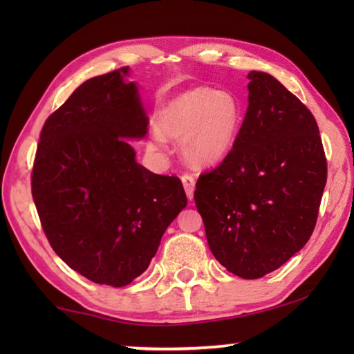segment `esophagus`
I'll use <instances>...</instances> for the list:
<instances>
[{"label": "esophagus", "instance_id": "esophagus-1", "mask_svg": "<svg viewBox=\"0 0 354 354\" xmlns=\"http://www.w3.org/2000/svg\"><path fill=\"white\" fill-rule=\"evenodd\" d=\"M181 181H183V185H184V190H185V195H187V198L192 200L194 198V192H195V179L192 175H185L181 176Z\"/></svg>", "mask_w": 354, "mask_h": 354}]
</instances>
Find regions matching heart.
Segmentation results:
<instances>
[{
	"label": "heart",
	"mask_w": 354,
	"mask_h": 354,
	"mask_svg": "<svg viewBox=\"0 0 354 354\" xmlns=\"http://www.w3.org/2000/svg\"><path fill=\"white\" fill-rule=\"evenodd\" d=\"M243 123V107L234 93L194 87L165 103L149 145L164 149L167 139L181 140V154L190 165L209 167L234 149Z\"/></svg>",
	"instance_id": "b5f03b06"
}]
</instances>
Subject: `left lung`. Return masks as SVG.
Segmentation results:
<instances>
[{"label":"left lung","mask_w":354,"mask_h":354,"mask_svg":"<svg viewBox=\"0 0 354 354\" xmlns=\"http://www.w3.org/2000/svg\"><path fill=\"white\" fill-rule=\"evenodd\" d=\"M248 109L232 151L196 181L195 205L221 266L262 278L313 234L326 158L313 113L277 77L248 73Z\"/></svg>","instance_id":"obj_1"}]
</instances>
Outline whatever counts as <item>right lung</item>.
Segmentation results:
<instances>
[{
    "instance_id": "right-lung-1",
    "label": "right lung",
    "mask_w": 354,
    "mask_h": 354,
    "mask_svg": "<svg viewBox=\"0 0 354 354\" xmlns=\"http://www.w3.org/2000/svg\"><path fill=\"white\" fill-rule=\"evenodd\" d=\"M129 67L82 82L44 124L32 198L48 242L75 272L123 287L140 277L187 206L176 176L136 160L148 117Z\"/></svg>"
}]
</instances>
